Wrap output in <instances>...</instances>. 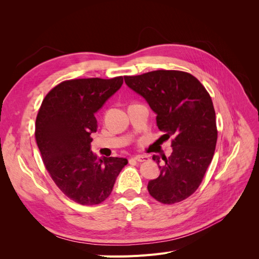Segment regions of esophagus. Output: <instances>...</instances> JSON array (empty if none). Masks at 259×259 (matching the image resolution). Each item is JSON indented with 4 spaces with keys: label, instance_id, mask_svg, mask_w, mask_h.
Masks as SVG:
<instances>
[{
    "label": "esophagus",
    "instance_id": "34e87169",
    "mask_svg": "<svg viewBox=\"0 0 259 259\" xmlns=\"http://www.w3.org/2000/svg\"><path fill=\"white\" fill-rule=\"evenodd\" d=\"M134 160H136L137 162H145V161H148L149 158L147 155H136L134 156Z\"/></svg>",
    "mask_w": 259,
    "mask_h": 259
}]
</instances>
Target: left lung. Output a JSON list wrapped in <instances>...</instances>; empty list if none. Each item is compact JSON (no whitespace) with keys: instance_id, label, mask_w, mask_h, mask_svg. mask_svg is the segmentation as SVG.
Segmentation results:
<instances>
[{"instance_id":"obj_1","label":"left lung","mask_w":259,"mask_h":259,"mask_svg":"<svg viewBox=\"0 0 259 259\" xmlns=\"http://www.w3.org/2000/svg\"><path fill=\"white\" fill-rule=\"evenodd\" d=\"M124 80L156 113L162 137H173V152L162 156L161 165L160 156H152L160 176L148 183L149 193L163 204L187 199L201 185L214 156L217 126L209 94L197 77L178 70L126 75Z\"/></svg>"}]
</instances>
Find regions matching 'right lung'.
<instances>
[{"label":"right lung","mask_w":259,"mask_h":259,"mask_svg":"<svg viewBox=\"0 0 259 259\" xmlns=\"http://www.w3.org/2000/svg\"><path fill=\"white\" fill-rule=\"evenodd\" d=\"M122 84L123 76L67 80L49 92L38 109L34 135L44 165L62 193L79 204L104 202L128 163L113 156L97 159L91 150L95 113Z\"/></svg>","instance_id":"1"}]
</instances>
